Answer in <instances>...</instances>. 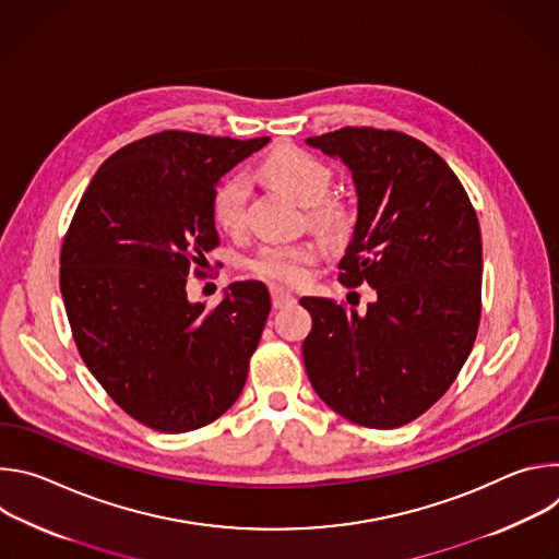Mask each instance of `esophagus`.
Instances as JSON below:
<instances>
[{
    "mask_svg": "<svg viewBox=\"0 0 559 559\" xmlns=\"http://www.w3.org/2000/svg\"><path fill=\"white\" fill-rule=\"evenodd\" d=\"M270 292H272V305H274V309H285V307H289V305L296 302V296H294L292 292L283 289V287H272Z\"/></svg>",
    "mask_w": 559,
    "mask_h": 559,
    "instance_id": "esophagus-1",
    "label": "esophagus"
}]
</instances>
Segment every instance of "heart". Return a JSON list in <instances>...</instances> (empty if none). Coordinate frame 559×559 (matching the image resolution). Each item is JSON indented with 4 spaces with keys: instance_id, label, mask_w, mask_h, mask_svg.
<instances>
[{
    "instance_id": "b5f03b06",
    "label": "heart",
    "mask_w": 559,
    "mask_h": 559,
    "mask_svg": "<svg viewBox=\"0 0 559 559\" xmlns=\"http://www.w3.org/2000/svg\"><path fill=\"white\" fill-rule=\"evenodd\" d=\"M261 175L292 201L307 207L309 223L323 236L343 238L352 229L354 212L345 201L328 197L334 173L318 156L300 147H283L261 166ZM248 197V177L231 175L221 181L212 199V218L218 229H243ZM316 257V248L307 243H267L250 259V267L263 278L294 285L307 276Z\"/></svg>"
}]
</instances>
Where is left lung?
<instances>
[{
    "instance_id": "1",
    "label": "left lung",
    "mask_w": 559,
    "mask_h": 559,
    "mask_svg": "<svg viewBox=\"0 0 559 559\" xmlns=\"http://www.w3.org/2000/svg\"><path fill=\"white\" fill-rule=\"evenodd\" d=\"M309 145L343 158L358 194L338 281L376 289L358 313L305 296L302 360L313 391L343 418L395 429L423 416L457 378L483 313V234L460 179L423 141L341 128Z\"/></svg>"
}]
</instances>
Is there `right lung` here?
I'll use <instances>...</instances> for the list:
<instances>
[{
    "label": "right lung",
    "mask_w": 559,
    "mask_h": 559,
    "mask_svg": "<svg viewBox=\"0 0 559 559\" xmlns=\"http://www.w3.org/2000/svg\"><path fill=\"white\" fill-rule=\"evenodd\" d=\"M267 141L183 130L132 141L97 170L63 236L59 287L74 345L112 401L154 431L201 429L246 386L267 287L234 283L207 309L186 285L205 276L218 246V179Z\"/></svg>",
    "instance_id": "1"
}]
</instances>
